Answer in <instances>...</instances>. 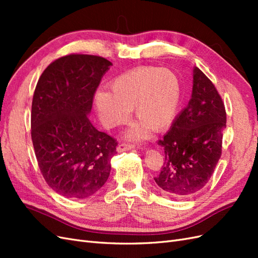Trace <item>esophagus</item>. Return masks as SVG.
Instances as JSON below:
<instances>
[{
  "instance_id": "obj_1",
  "label": "esophagus",
  "mask_w": 258,
  "mask_h": 258,
  "mask_svg": "<svg viewBox=\"0 0 258 258\" xmlns=\"http://www.w3.org/2000/svg\"><path fill=\"white\" fill-rule=\"evenodd\" d=\"M136 146L134 144H129V143H121L118 146H117V152L121 153V152H126V151H130L134 150Z\"/></svg>"
}]
</instances>
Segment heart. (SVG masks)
<instances>
[{"label": "heart", "mask_w": 258, "mask_h": 258, "mask_svg": "<svg viewBox=\"0 0 258 258\" xmlns=\"http://www.w3.org/2000/svg\"><path fill=\"white\" fill-rule=\"evenodd\" d=\"M111 91L99 90L93 102L106 126H117L128 119L134 108L137 122L127 134L132 140H143L148 129L161 131L173 122L182 99V84L169 69L144 66L116 76Z\"/></svg>", "instance_id": "b5f03b06"}]
</instances>
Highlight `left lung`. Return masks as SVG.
Segmentation results:
<instances>
[{"label": "left lung", "instance_id": "8db88e82", "mask_svg": "<svg viewBox=\"0 0 258 258\" xmlns=\"http://www.w3.org/2000/svg\"><path fill=\"white\" fill-rule=\"evenodd\" d=\"M191 98L158 144L165 161L155 182L173 199L198 194L222 155L226 111L221 96L204 72L194 69Z\"/></svg>", "mask_w": 258, "mask_h": 258}]
</instances>
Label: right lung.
I'll return each mask as SVG.
<instances>
[{"instance_id": "right-lung-1", "label": "right lung", "mask_w": 258, "mask_h": 258, "mask_svg": "<svg viewBox=\"0 0 258 258\" xmlns=\"http://www.w3.org/2000/svg\"><path fill=\"white\" fill-rule=\"evenodd\" d=\"M111 66L102 57L72 53L51 62L37 82L31 111L35 156L46 183L67 198L91 196L110 175L117 142L88 115Z\"/></svg>"}]
</instances>
